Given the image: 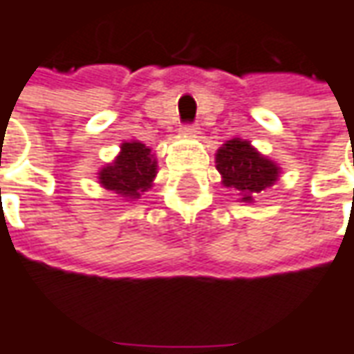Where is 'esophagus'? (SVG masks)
<instances>
[{
    "label": "esophagus",
    "mask_w": 354,
    "mask_h": 354,
    "mask_svg": "<svg viewBox=\"0 0 354 354\" xmlns=\"http://www.w3.org/2000/svg\"><path fill=\"white\" fill-rule=\"evenodd\" d=\"M183 135H187V136H194V135H198V125H185L183 127Z\"/></svg>",
    "instance_id": "1"
}]
</instances>
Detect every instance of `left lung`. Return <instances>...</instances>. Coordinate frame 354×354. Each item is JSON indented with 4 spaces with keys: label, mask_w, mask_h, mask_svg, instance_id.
Returning <instances> with one entry per match:
<instances>
[{
    "label": "left lung",
    "mask_w": 354,
    "mask_h": 354,
    "mask_svg": "<svg viewBox=\"0 0 354 354\" xmlns=\"http://www.w3.org/2000/svg\"><path fill=\"white\" fill-rule=\"evenodd\" d=\"M216 167L221 173L223 187L237 191L243 196L241 202H252L279 177L277 163L268 160L243 138H231L219 148Z\"/></svg>",
    "instance_id": "1"
}]
</instances>
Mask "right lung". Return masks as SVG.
I'll use <instances>...</instances> for the list:
<instances>
[{
    "label": "right lung",
    "instance_id": "obj_1",
    "mask_svg": "<svg viewBox=\"0 0 354 354\" xmlns=\"http://www.w3.org/2000/svg\"><path fill=\"white\" fill-rule=\"evenodd\" d=\"M156 173L158 162L152 150L138 140H131L121 145V152L113 162L100 169L98 179L107 191H113L125 201H135L152 187Z\"/></svg>",
    "mask_w": 354,
    "mask_h": 354
}]
</instances>
